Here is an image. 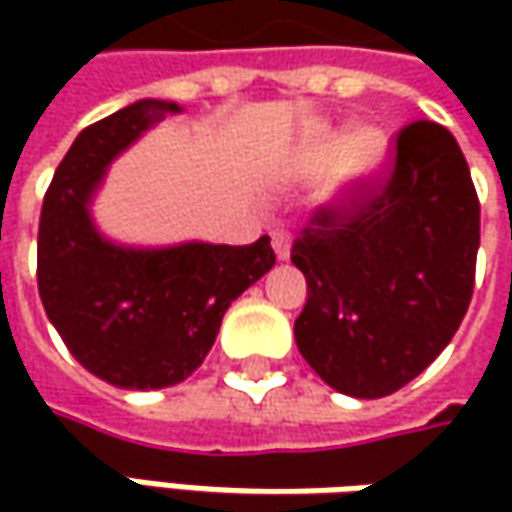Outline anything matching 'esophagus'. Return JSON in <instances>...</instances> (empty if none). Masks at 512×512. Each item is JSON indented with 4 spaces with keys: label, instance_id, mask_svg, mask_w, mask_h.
<instances>
[{
    "label": "esophagus",
    "instance_id": "esophagus-1",
    "mask_svg": "<svg viewBox=\"0 0 512 512\" xmlns=\"http://www.w3.org/2000/svg\"><path fill=\"white\" fill-rule=\"evenodd\" d=\"M270 242H273L276 259H279V262H287V259H290V247H293L290 233H285V230H273V233H270Z\"/></svg>",
    "mask_w": 512,
    "mask_h": 512
}]
</instances>
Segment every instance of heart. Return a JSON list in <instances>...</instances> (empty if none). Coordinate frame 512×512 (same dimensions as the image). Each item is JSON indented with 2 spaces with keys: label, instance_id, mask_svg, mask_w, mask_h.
Returning a JSON list of instances; mask_svg holds the SVG:
<instances>
[{
  "label": "heart",
  "instance_id": "b5f03b06",
  "mask_svg": "<svg viewBox=\"0 0 512 512\" xmlns=\"http://www.w3.org/2000/svg\"><path fill=\"white\" fill-rule=\"evenodd\" d=\"M390 159V136L373 122L362 125H316L305 133L290 159V182H316L333 170L327 202L336 207H353L367 190L382 179Z\"/></svg>",
  "mask_w": 512,
  "mask_h": 512
}]
</instances>
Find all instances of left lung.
Wrapping results in <instances>:
<instances>
[{
  "label": "left lung",
  "instance_id": "1",
  "mask_svg": "<svg viewBox=\"0 0 512 512\" xmlns=\"http://www.w3.org/2000/svg\"><path fill=\"white\" fill-rule=\"evenodd\" d=\"M479 199L453 133H399L384 190L353 216L322 210L293 245L307 305L296 347L319 379L353 399L413 382L462 325L476 276Z\"/></svg>",
  "mask_w": 512,
  "mask_h": 512
}]
</instances>
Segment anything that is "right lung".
<instances>
[{
    "mask_svg": "<svg viewBox=\"0 0 512 512\" xmlns=\"http://www.w3.org/2000/svg\"><path fill=\"white\" fill-rule=\"evenodd\" d=\"M182 105L139 99L85 128L53 173L39 219V296L73 359L102 382L162 390L205 362L230 302L276 265L270 239L125 245L93 202L108 168Z\"/></svg>",
    "mask_w": 512,
    "mask_h": 512,
    "instance_id": "obj_1",
    "label": "right lung"
}]
</instances>
